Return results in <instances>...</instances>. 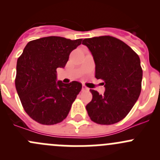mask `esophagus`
Wrapping results in <instances>:
<instances>
[{"label":"esophagus","mask_w":160,"mask_h":160,"mask_svg":"<svg viewBox=\"0 0 160 160\" xmlns=\"http://www.w3.org/2000/svg\"><path fill=\"white\" fill-rule=\"evenodd\" d=\"M82 90H86V91H87V90H89V88H87L86 86H84V85H83V88H82Z\"/></svg>","instance_id":"1"}]
</instances>
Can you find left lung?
Wrapping results in <instances>:
<instances>
[{"label":"left lung","instance_id":"obj_1","mask_svg":"<svg viewBox=\"0 0 160 160\" xmlns=\"http://www.w3.org/2000/svg\"><path fill=\"white\" fill-rule=\"evenodd\" d=\"M95 62V77L102 80L103 95L90 90L93 95L86 106L90 119L100 125H112L129 113L142 90V70L138 55L124 42L114 37L85 38Z\"/></svg>","mask_w":160,"mask_h":160}]
</instances>
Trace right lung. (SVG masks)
I'll return each instance as SVG.
<instances>
[{
    "mask_svg": "<svg viewBox=\"0 0 160 160\" xmlns=\"http://www.w3.org/2000/svg\"><path fill=\"white\" fill-rule=\"evenodd\" d=\"M81 42L59 36L32 40L18 59L16 90L25 112L35 122L55 125L68 115L82 84L56 81V69L65 67Z\"/></svg>",
    "mask_w": 160,
    "mask_h": 160,
    "instance_id": "obj_1",
    "label": "right lung"
}]
</instances>
